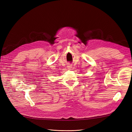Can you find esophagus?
Listing matches in <instances>:
<instances>
[{"mask_svg": "<svg viewBox=\"0 0 132 132\" xmlns=\"http://www.w3.org/2000/svg\"><path fill=\"white\" fill-rule=\"evenodd\" d=\"M68 68L69 69H70V68H71V66H68Z\"/></svg>", "mask_w": 132, "mask_h": 132, "instance_id": "obj_1", "label": "esophagus"}]
</instances>
